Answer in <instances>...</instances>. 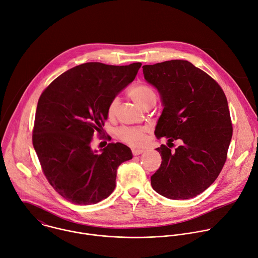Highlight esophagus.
Here are the masks:
<instances>
[{
  "label": "esophagus",
  "mask_w": 258,
  "mask_h": 258,
  "mask_svg": "<svg viewBox=\"0 0 258 258\" xmlns=\"http://www.w3.org/2000/svg\"><path fill=\"white\" fill-rule=\"evenodd\" d=\"M144 152H145V150H143V149H132V153H133L134 156L140 155V154H142Z\"/></svg>",
  "instance_id": "obj_1"
}]
</instances>
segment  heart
Returning a JSON list of instances; mask_svg holds the SVG:
<instances>
[{
	"mask_svg": "<svg viewBox=\"0 0 258 258\" xmlns=\"http://www.w3.org/2000/svg\"><path fill=\"white\" fill-rule=\"evenodd\" d=\"M130 97L138 103L141 107L150 99L155 98V93L152 88L147 85H137L128 91ZM118 104V98L114 97L108 104L107 113L113 115L116 106ZM116 138L123 144L133 147L141 148L147 142V130L143 126H121L116 131Z\"/></svg>",
	"mask_w": 258,
	"mask_h": 258,
	"instance_id": "obj_1",
	"label": "heart"
}]
</instances>
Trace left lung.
Wrapping results in <instances>:
<instances>
[{
	"label": "left lung",
	"instance_id": "obj_1",
	"mask_svg": "<svg viewBox=\"0 0 258 258\" xmlns=\"http://www.w3.org/2000/svg\"><path fill=\"white\" fill-rule=\"evenodd\" d=\"M147 82L158 89L164 109L155 136L168 144L181 140L175 150L161 145L160 168L152 187L170 200H188L205 191L219 176L232 139L226 95L206 72L181 59L143 66Z\"/></svg>",
	"mask_w": 258,
	"mask_h": 258
}]
</instances>
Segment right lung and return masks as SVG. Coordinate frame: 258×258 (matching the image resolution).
<instances>
[{
  "label": "right lung",
  "mask_w": 258,
  "mask_h": 258,
  "mask_svg": "<svg viewBox=\"0 0 258 258\" xmlns=\"http://www.w3.org/2000/svg\"><path fill=\"white\" fill-rule=\"evenodd\" d=\"M141 62L110 66L86 62L53 80L41 93L32 143L42 172L53 189L76 205H93L115 188L118 166L133 158L123 144L91 149L101 135L109 102L134 81Z\"/></svg>",
  "instance_id": "add662e5"
}]
</instances>
